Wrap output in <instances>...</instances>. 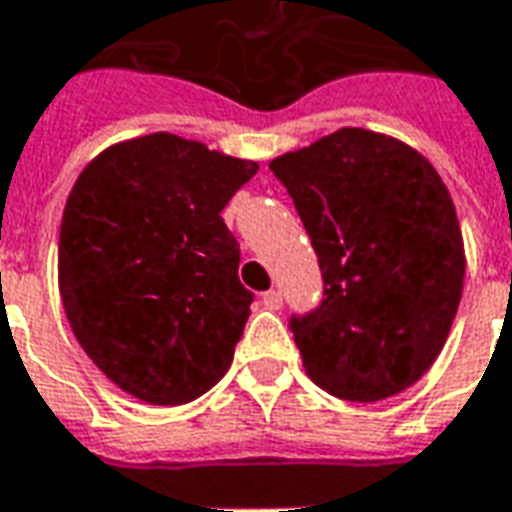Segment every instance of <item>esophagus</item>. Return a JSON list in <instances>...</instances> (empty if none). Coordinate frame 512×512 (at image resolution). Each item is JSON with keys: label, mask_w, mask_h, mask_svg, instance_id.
<instances>
[{"label": "esophagus", "mask_w": 512, "mask_h": 512, "mask_svg": "<svg viewBox=\"0 0 512 512\" xmlns=\"http://www.w3.org/2000/svg\"><path fill=\"white\" fill-rule=\"evenodd\" d=\"M263 307H268V310H279V307H282V293H279V290H268V293H263Z\"/></svg>", "instance_id": "1"}]
</instances>
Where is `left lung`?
I'll return each mask as SVG.
<instances>
[{
	"label": "left lung",
	"instance_id": "obj_1",
	"mask_svg": "<svg viewBox=\"0 0 512 512\" xmlns=\"http://www.w3.org/2000/svg\"><path fill=\"white\" fill-rule=\"evenodd\" d=\"M323 271L321 307L290 329L329 395L376 403L425 376L461 304L463 235L436 167L395 136L340 128L271 164Z\"/></svg>",
	"mask_w": 512,
	"mask_h": 512
}]
</instances>
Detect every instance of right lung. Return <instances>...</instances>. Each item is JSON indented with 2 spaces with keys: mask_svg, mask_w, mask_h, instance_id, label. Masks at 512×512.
Returning a JSON list of instances; mask_svg holds the SVG:
<instances>
[{
  "mask_svg": "<svg viewBox=\"0 0 512 512\" xmlns=\"http://www.w3.org/2000/svg\"><path fill=\"white\" fill-rule=\"evenodd\" d=\"M257 169L156 131L101 150L73 183L62 307L93 365L147 406H183L233 365L252 293L222 211Z\"/></svg>",
  "mask_w": 512,
  "mask_h": 512,
  "instance_id": "obj_1",
  "label": "right lung"
}]
</instances>
